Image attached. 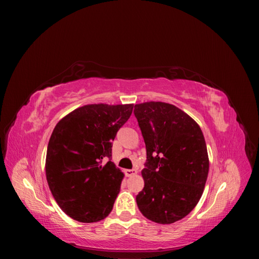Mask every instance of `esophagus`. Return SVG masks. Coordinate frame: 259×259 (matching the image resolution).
Instances as JSON below:
<instances>
[{"label": "esophagus", "mask_w": 259, "mask_h": 259, "mask_svg": "<svg viewBox=\"0 0 259 259\" xmlns=\"http://www.w3.org/2000/svg\"><path fill=\"white\" fill-rule=\"evenodd\" d=\"M124 173L127 177H132V176H134V175L137 174V170L136 169H125Z\"/></svg>", "instance_id": "esophagus-1"}]
</instances>
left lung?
Masks as SVG:
<instances>
[{"label": "left lung", "instance_id": "8db88e82", "mask_svg": "<svg viewBox=\"0 0 259 259\" xmlns=\"http://www.w3.org/2000/svg\"><path fill=\"white\" fill-rule=\"evenodd\" d=\"M134 114L147 150L138 208L154 223L173 224L190 213L204 190L209 167L204 136L198 123L174 105L138 104Z\"/></svg>", "mask_w": 259, "mask_h": 259}]
</instances>
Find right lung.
Wrapping results in <instances>:
<instances>
[{"label":"right lung","mask_w":259,"mask_h":259,"mask_svg":"<svg viewBox=\"0 0 259 259\" xmlns=\"http://www.w3.org/2000/svg\"><path fill=\"white\" fill-rule=\"evenodd\" d=\"M133 107L86 105L62 117L52 133L46 179L59 207L77 222H99L113 208L124 175L111 162L112 140Z\"/></svg>","instance_id":"right-lung-1"}]
</instances>
